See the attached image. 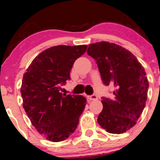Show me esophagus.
Returning a JSON list of instances; mask_svg holds the SVG:
<instances>
[{
    "mask_svg": "<svg viewBox=\"0 0 160 160\" xmlns=\"http://www.w3.org/2000/svg\"><path fill=\"white\" fill-rule=\"evenodd\" d=\"M88 99L90 100H95L97 99V96L96 95V94H93V95H91V96H89Z\"/></svg>",
    "mask_w": 160,
    "mask_h": 160,
    "instance_id": "obj_1",
    "label": "esophagus"
}]
</instances>
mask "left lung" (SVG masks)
<instances>
[{
    "instance_id": "8db88e82",
    "label": "left lung",
    "mask_w": 160,
    "mask_h": 160,
    "mask_svg": "<svg viewBox=\"0 0 160 160\" xmlns=\"http://www.w3.org/2000/svg\"><path fill=\"white\" fill-rule=\"evenodd\" d=\"M87 54L96 60L102 83L114 87L113 98L102 97L97 122L108 132L123 133L134 127L145 107L149 88L145 70L130 51L115 43H92Z\"/></svg>"
}]
</instances>
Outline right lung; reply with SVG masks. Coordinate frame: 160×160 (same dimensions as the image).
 <instances>
[{"label":"right lung","mask_w":160,"mask_h":160,"mask_svg":"<svg viewBox=\"0 0 160 160\" xmlns=\"http://www.w3.org/2000/svg\"><path fill=\"white\" fill-rule=\"evenodd\" d=\"M87 49V45L51 47L33 59L23 73V107L35 129L52 142L64 140L74 132L85 108V97L60 90L70 80L75 60Z\"/></svg>","instance_id":"add662e5"}]
</instances>
